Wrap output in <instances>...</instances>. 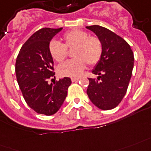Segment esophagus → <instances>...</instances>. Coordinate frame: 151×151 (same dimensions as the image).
<instances>
[{"label": "esophagus", "instance_id": "34e87169", "mask_svg": "<svg viewBox=\"0 0 151 151\" xmlns=\"http://www.w3.org/2000/svg\"><path fill=\"white\" fill-rule=\"evenodd\" d=\"M71 79H72V82H76V81H78V80L79 79V78H75V77H72Z\"/></svg>", "mask_w": 151, "mask_h": 151}]
</instances>
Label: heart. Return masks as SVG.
I'll return each mask as SVG.
<instances>
[{"mask_svg": "<svg viewBox=\"0 0 151 151\" xmlns=\"http://www.w3.org/2000/svg\"><path fill=\"white\" fill-rule=\"evenodd\" d=\"M63 43L52 40L49 45V52L55 61L60 63L68 56V50H72L74 59L63 63L57 68L61 76L77 77L85 69L86 65L94 66L100 61L103 46L99 37L90 35L88 32L79 29H73L61 37Z\"/></svg>", "mask_w": 151, "mask_h": 151, "instance_id": "obj_1", "label": "heart"}]
</instances>
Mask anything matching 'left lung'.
Wrapping results in <instances>:
<instances>
[{
    "label": "left lung",
    "mask_w": 151,
    "mask_h": 151,
    "mask_svg": "<svg viewBox=\"0 0 151 151\" xmlns=\"http://www.w3.org/2000/svg\"><path fill=\"white\" fill-rule=\"evenodd\" d=\"M102 42L103 52L92 73L98 79L88 78L86 94L98 108L109 110L120 104L125 95L132 74L134 54L124 38L99 25L86 27Z\"/></svg>",
    "instance_id": "left-lung-1"
}]
</instances>
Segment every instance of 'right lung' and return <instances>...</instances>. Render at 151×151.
<instances>
[{
	"instance_id": "add662e5",
	"label": "right lung",
	"mask_w": 151,
	"mask_h": 151,
	"mask_svg": "<svg viewBox=\"0 0 151 151\" xmlns=\"http://www.w3.org/2000/svg\"><path fill=\"white\" fill-rule=\"evenodd\" d=\"M61 30L62 27H45L36 31L23 44L16 58V79L23 99L39 114L50 116L57 113L72 83L68 77L49 83L52 77L55 78L49 45L52 37Z\"/></svg>"
}]
</instances>
